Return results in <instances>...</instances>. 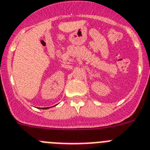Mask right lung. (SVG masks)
Wrapping results in <instances>:
<instances>
[{"mask_svg":"<svg viewBox=\"0 0 150 150\" xmlns=\"http://www.w3.org/2000/svg\"><path fill=\"white\" fill-rule=\"evenodd\" d=\"M49 109V107H47V108H44V109Z\"/></svg>","mask_w":150,"mask_h":150,"instance_id":"right-lung-1","label":"right lung"}]
</instances>
